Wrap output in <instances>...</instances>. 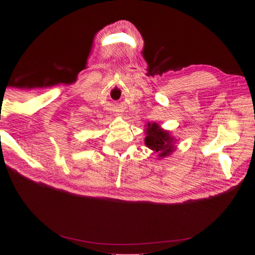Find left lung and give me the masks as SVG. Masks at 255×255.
I'll list each match as a JSON object with an SVG mask.
<instances>
[{"instance_id":"8db88e82","label":"left lung","mask_w":255,"mask_h":255,"mask_svg":"<svg viewBox=\"0 0 255 255\" xmlns=\"http://www.w3.org/2000/svg\"><path fill=\"white\" fill-rule=\"evenodd\" d=\"M145 144L148 148L158 153L159 157H166L174 150V138L167 130H164L157 124H147L145 130Z\"/></svg>"}]
</instances>
